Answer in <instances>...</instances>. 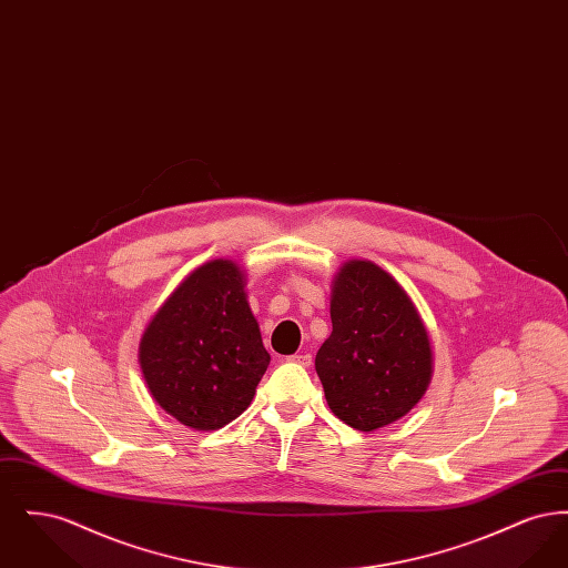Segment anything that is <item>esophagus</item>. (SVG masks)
Returning a JSON list of instances; mask_svg holds the SVG:
<instances>
[{
    "label": "esophagus",
    "instance_id": "obj_1",
    "mask_svg": "<svg viewBox=\"0 0 568 568\" xmlns=\"http://www.w3.org/2000/svg\"><path fill=\"white\" fill-rule=\"evenodd\" d=\"M292 362L304 366V368H308V366L313 364V355H311V353H296V355H292Z\"/></svg>",
    "mask_w": 568,
    "mask_h": 568
}]
</instances>
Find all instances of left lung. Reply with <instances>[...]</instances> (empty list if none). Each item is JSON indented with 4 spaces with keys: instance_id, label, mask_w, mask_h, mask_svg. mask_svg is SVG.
Here are the masks:
<instances>
[{
    "instance_id": "left-lung-1",
    "label": "left lung",
    "mask_w": 568,
    "mask_h": 568,
    "mask_svg": "<svg viewBox=\"0 0 568 568\" xmlns=\"http://www.w3.org/2000/svg\"><path fill=\"white\" fill-rule=\"evenodd\" d=\"M329 317L315 371L332 413L362 433L400 419L433 377L428 332L410 297L377 264L353 260L334 281Z\"/></svg>"
}]
</instances>
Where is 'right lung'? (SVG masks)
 <instances>
[{
    "mask_svg": "<svg viewBox=\"0 0 568 568\" xmlns=\"http://www.w3.org/2000/svg\"><path fill=\"white\" fill-rule=\"evenodd\" d=\"M268 364L243 272L230 260L191 272L140 341L151 396L195 430H219L236 419Z\"/></svg>",
    "mask_w": 568,
    "mask_h": 568,
    "instance_id": "obj_1",
    "label": "right lung"
}]
</instances>
